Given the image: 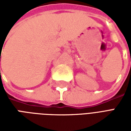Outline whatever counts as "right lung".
<instances>
[{
	"label": "right lung",
	"mask_w": 131,
	"mask_h": 131,
	"mask_svg": "<svg viewBox=\"0 0 131 131\" xmlns=\"http://www.w3.org/2000/svg\"><path fill=\"white\" fill-rule=\"evenodd\" d=\"M0 59H1V57H0Z\"/></svg>",
	"instance_id": "1"
}]
</instances>
